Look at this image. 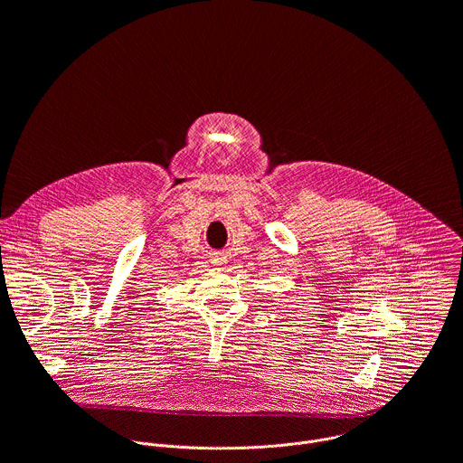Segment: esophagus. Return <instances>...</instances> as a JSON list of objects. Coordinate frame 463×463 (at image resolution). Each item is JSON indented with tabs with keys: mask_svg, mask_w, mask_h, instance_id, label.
Masks as SVG:
<instances>
[{
	"mask_svg": "<svg viewBox=\"0 0 463 463\" xmlns=\"http://www.w3.org/2000/svg\"><path fill=\"white\" fill-rule=\"evenodd\" d=\"M214 263H223V261H227L225 260V256H222V254H218V256H214V260H213Z\"/></svg>",
	"mask_w": 463,
	"mask_h": 463,
	"instance_id": "esophagus-1",
	"label": "esophagus"
}]
</instances>
